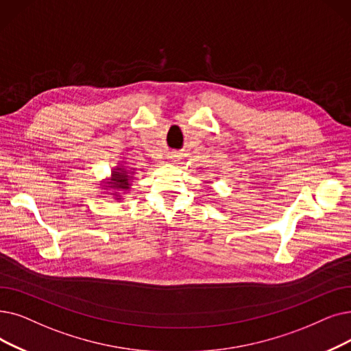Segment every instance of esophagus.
<instances>
[{"label":"esophagus","instance_id":"esophagus-1","mask_svg":"<svg viewBox=\"0 0 351 351\" xmlns=\"http://www.w3.org/2000/svg\"><path fill=\"white\" fill-rule=\"evenodd\" d=\"M167 159H169V162H172V163H178L180 159V155L178 154V152H171V154L167 155Z\"/></svg>","mask_w":351,"mask_h":351}]
</instances>
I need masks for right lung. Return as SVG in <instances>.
Returning a JSON list of instances; mask_svg holds the SVG:
<instances>
[{
  "label": "right lung",
  "mask_w": 351,
  "mask_h": 351,
  "mask_svg": "<svg viewBox=\"0 0 351 351\" xmlns=\"http://www.w3.org/2000/svg\"><path fill=\"white\" fill-rule=\"evenodd\" d=\"M130 175L133 173H129L123 166L121 167H116V169L113 171L112 173V186L110 188H114V189H129V179L132 178ZM117 199H120V197H117Z\"/></svg>",
  "instance_id": "obj_1"
}]
</instances>
